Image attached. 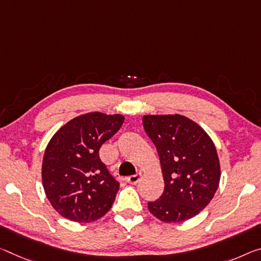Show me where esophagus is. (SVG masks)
Here are the masks:
<instances>
[{
    "instance_id": "esophagus-1",
    "label": "esophagus",
    "mask_w": 261,
    "mask_h": 261,
    "mask_svg": "<svg viewBox=\"0 0 261 261\" xmlns=\"http://www.w3.org/2000/svg\"><path fill=\"white\" fill-rule=\"evenodd\" d=\"M140 177H142V173H136V174H134V175H130V176H127L126 177V182H129V184H131V185H137L139 181H140Z\"/></svg>"
}]
</instances>
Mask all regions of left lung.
<instances>
[{
    "label": "left lung",
    "mask_w": 261,
    "mask_h": 261,
    "mask_svg": "<svg viewBox=\"0 0 261 261\" xmlns=\"http://www.w3.org/2000/svg\"><path fill=\"white\" fill-rule=\"evenodd\" d=\"M144 130L158 151L165 189L148 210L166 223L187 221L203 210L218 188L221 167L212 138L182 115H146Z\"/></svg>",
    "instance_id": "1"
}]
</instances>
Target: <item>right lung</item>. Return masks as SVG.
<instances>
[{"label":"right lung","instance_id":"right-lung-1","mask_svg":"<svg viewBox=\"0 0 261 261\" xmlns=\"http://www.w3.org/2000/svg\"><path fill=\"white\" fill-rule=\"evenodd\" d=\"M123 122L124 116L118 114H85L66 123L49 140L41 179L49 203L63 217L89 223L110 210L119 184L98 151Z\"/></svg>","mask_w":261,"mask_h":261}]
</instances>
